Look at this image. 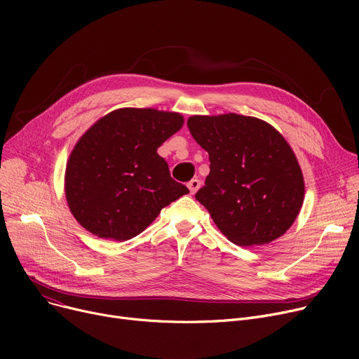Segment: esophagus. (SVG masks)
<instances>
[{
    "instance_id": "obj_1",
    "label": "esophagus",
    "mask_w": 359,
    "mask_h": 359,
    "mask_svg": "<svg viewBox=\"0 0 359 359\" xmlns=\"http://www.w3.org/2000/svg\"><path fill=\"white\" fill-rule=\"evenodd\" d=\"M187 187H189L191 194H196V191L201 187V180L199 179H192L189 183H187Z\"/></svg>"
}]
</instances>
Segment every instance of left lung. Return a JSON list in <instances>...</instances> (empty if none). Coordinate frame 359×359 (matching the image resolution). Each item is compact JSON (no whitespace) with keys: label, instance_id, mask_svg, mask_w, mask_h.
I'll list each match as a JSON object with an SVG mask.
<instances>
[{"label":"left lung","instance_id":"left-lung-1","mask_svg":"<svg viewBox=\"0 0 359 359\" xmlns=\"http://www.w3.org/2000/svg\"><path fill=\"white\" fill-rule=\"evenodd\" d=\"M210 154V175L195 195L219 231L241 248L284 236L304 202V177L291 145L271 123L237 113L187 119Z\"/></svg>","mask_w":359,"mask_h":359}]
</instances>
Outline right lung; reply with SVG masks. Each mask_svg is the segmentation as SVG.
I'll return each instance as SVG.
<instances>
[{
  "instance_id": "obj_1",
  "label": "right lung",
  "mask_w": 359,
  "mask_h": 359,
  "mask_svg": "<svg viewBox=\"0 0 359 359\" xmlns=\"http://www.w3.org/2000/svg\"><path fill=\"white\" fill-rule=\"evenodd\" d=\"M183 123L177 111L122 107L84 132L64 176L68 208L83 229L125 241L142 233L164 206L189 194L170 177L157 153Z\"/></svg>"
}]
</instances>
